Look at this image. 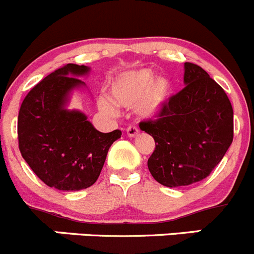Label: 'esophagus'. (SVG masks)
Instances as JSON below:
<instances>
[{"label": "esophagus", "mask_w": 254, "mask_h": 254, "mask_svg": "<svg viewBox=\"0 0 254 254\" xmlns=\"http://www.w3.org/2000/svg\"><path fill=\"white\" fill-rule=\"evenodd\" d=\"M127 134L129 137H136L139 135V129L135 125H130L127 129Z\"/></svg>", "instance_id": "1"}]
</instances>
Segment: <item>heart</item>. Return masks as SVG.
<instances>
[{"instance_id": "obj_1", "label": "heart", "mask_w": 254, "mask_h": 254, "mask_svg": "<svg viewBox=\"0 0 254 254\" xmlns=\"http://www.w3.org/2000/svg\"><path fill=\"white\" fill-rule=\"evenodd\" d=\"M113 100L122 107L134 109L145 118H155L165 109L171 99L174 87L166 77H155L147 68L127 70L117 75L109 85ZM99 105L105 112H114V105L109 100H99Z\"/></svg>"}]
</instances>
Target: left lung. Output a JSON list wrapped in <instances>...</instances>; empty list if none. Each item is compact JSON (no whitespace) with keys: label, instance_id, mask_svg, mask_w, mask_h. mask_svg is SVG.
<instances>
[{"label":"left lung","instance_id":"8db88e82","mask_svg":"<svg viewBox=\"0 0 254 254\" xmlns=\"http://www.w3.org/2000/svg\"><path fill=\"white\" fill-rule=\"evenodd\" d=\"M184 83L156 119L139 124L155 140L147 167L167 187L206 179L233 140V109L225 90L200 65L189 62Z\"/></svg>","mask_w":254,"mask_h":254}]
</instances>
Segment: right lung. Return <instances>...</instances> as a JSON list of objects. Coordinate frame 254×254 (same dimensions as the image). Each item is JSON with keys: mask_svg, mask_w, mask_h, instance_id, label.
<instances>
[{"mask_svg": "<svg viewBox=\"0 0 254 254\" xmlns=\"http://www.w3.org/2000/svg\"><path fill=\"white\" fill-rule=\"evenodd\" d=\"M90 70L69 63L34 85L18 113V146L32 171L49 187L78 191L99 177L109 147L122 136L120 130L100 132L87 115L65 105L79 78Z\"/></svg>", "mask_w": 254, "mask_h": 254, "instance_id": "add662e5", "label": "right lung"}]
</instances>
